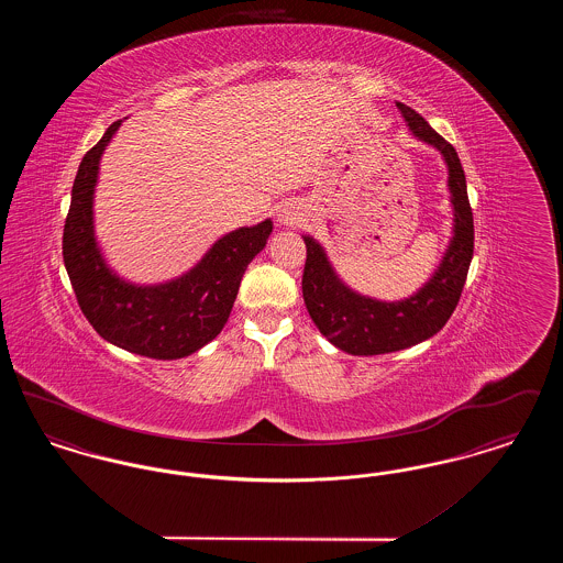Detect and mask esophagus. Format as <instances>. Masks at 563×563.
Masks as SVG:
<instances>
[{
  "label": "esophagus",
  "mask_w": 563,
  "mask_h": 563,
  "mask_svg": "<svg viewBox=\"0 0 563 563\" xmlns=\"http://www.w3.org/2000/svg\"><path fill=\"white\" fill-rule=\"evenodd\" d=\"M301 211H299V207H295V205H280V209L276 211V221L280 223V225H297L299 221H301Z\"/></svg>",
  "instance_id": "1"
}]
</instances>
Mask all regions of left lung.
Returning a JSON list of instances; mask_svg holds the SVG:
<instances>
[{
  "mask_svg": "<svg viewBox=\"0 0 563 563\" xmlns=\"http://www.w3.org/2000/svg\"><path fill=\"white\" fill-rule=\"evenodd\" d=\"M397 108L411 134L432 145L445 161L454 228L443 260L429 280L416 294L397 301H382L352 291L331 266L321 242L308 234L303 236L308 255L301 291L310 319L335 349L354 356L397 352L439 333L457 306L473 260L475 228L460 158L418 111L402 103H397Z\"/></svg>",
  "mask_w": 563,
  "mask_h": 563,
  "instance_id": "1",
  "label": "left lung"
}]
</instances>
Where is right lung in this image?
Listing matches in <instances>:
<instances>
[{
  "mask_svg": "<svg viewBox=\"0 0 563 563\" xmlns=\"http://www.w3.org/2000/svg\"><path fill=\"white\" fill-rule=\"evenodd\" d=\"M120 126L122 120L113 122L81 158L63 232L65 268L84 317L109 344L161 361L184 358L221 333L244 269L268 242L272 221L221 236L194 268L173 280L134 285L118 276L95 236L92 207L101 156Z\"/></svg>",
  "mask_w": 563,
  "mask_h": 563,
  "instance_id": "right-lung-1",
  "label": "right lung"
}]
</instances>
